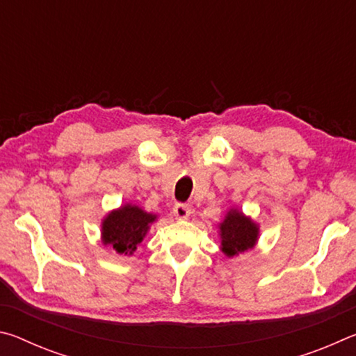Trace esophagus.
I'll use <instances>...</instances> for the list:
<instances>
[{"label": "esophagus", "mask_w": 356, "mask_h": 356, "mask_svg": "<svg viewBox=\"0 0 356 356\" xmlns=\"http://www.w3.org/2000/svg\"><path fill=\"white\" fill-rule=\"evenodd\" d=\"M172 212H174V216L179 220H185L188 218V215L191 213V209L188 204H184V202H177L176 206L172 207Z\"/></svg>", "instance_id": "34e87169"}]
</instances>
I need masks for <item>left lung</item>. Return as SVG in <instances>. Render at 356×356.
<instances>
[{"mask_svg": "<svg viewBox=\"0 0 356 356\" xmlns=\"http://www.w3.org/2000/svg\"><path fill=\"white\" fill-rule=\"evenodd\" d=\"M221 232V250L227 256H236L254 246L257 240V226L250 218L238 212L231 210L226 215L225 221L220 225Z\"/></svg>", "mask_w": 356, "mask_h": 356, "instance_id": "obj_1", "label": "left lung"}]
</instances>
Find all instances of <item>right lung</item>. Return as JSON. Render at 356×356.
Instances as JSON below:
<instances>
[{
    "instance_id": "add662e5",
    "label": "right lung",
    "mask_w": 356,
    "mask_h": 356,
    "mask_svg": "<svg viewBox=\"0 0 356 356\" xmlns=\"http://www.w3.org/2000/svg\"><path fill=\"white\" fill-rule=\"evenodd\" d=\"M156 216L146 213L136 206L120 207L111 212L102 225V238L104 243L111 246L119 254H131L136 246L143 242L150 222Z\"/></svg>"
}]
</instances>
